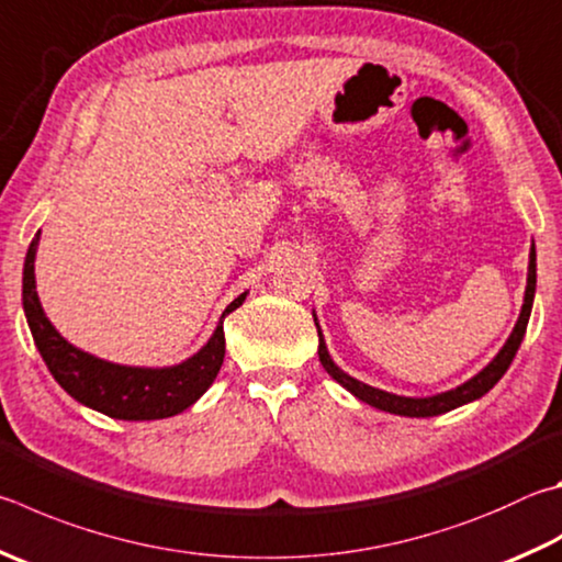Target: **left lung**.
Wrapping results in <instances>:
<instances>
[{
  "instance_id": "obj_1",
  "label": "left lung",
  "mask_w": 562,
  "mask_h": 562,
  "mask_svg": "<svg viewBox=\"0 0 562 562\" xmlns=\"http://www.w3.org/2000/svg\"><path fill=\"white\" fill-rule=\"evenodd\" d=\"M533 297H536V248H530L524 307H521V314H518V322L514 326L512 336H508L506 344L502 346V351H498L494 359L484 366L482 371H479L476 375H472V379H469V381H464L462 385L452 387V391H445V393H437V395H427V397H407V395H395V393L381 391V387H373L369 383L353 379V375L341 371L339 366L334 363L329 349H326L324 334L319 331V324H316V319H314L316 331H319V361L324 366V371L329 373L336 383L344 385L346 391L359 397V401L369 403L371 407H379V411L393 413V415H403V417H435V415L450 413V411H454V407H459V405H467V403H472V401H479V397L486 395L498 381H502V375L508 371V366H512L514 356L518 351V346H521V341H524V334H526V326H528V316H530V310H533Z\"/></svg>"
}]
</instances>
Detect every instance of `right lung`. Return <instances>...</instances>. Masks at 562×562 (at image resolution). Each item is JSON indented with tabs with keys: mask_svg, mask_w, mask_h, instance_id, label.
I'll list each match as a JSON object with an SVG mask.
<instances>
[{
	"mask_svg": "<svg viewBox=\"0 0 562 562\" xmlns=\"http://www.w3.org/2000/svg\"><path fill=\"white\" fill-rule=\"evenodd\" d=\"M36 248L38 233L26 250L24 280H22V304L32 329L34 344L46 361L48 371L64 391L76 397L80 405L98 411L115 420H165L191 407L209 391L221 371L226 356V336H223V319L246 302L248 292L238 294L221 322L213 329L211 339L201 349L175 366H125L112 363L88 353L70 344L56 331L36 292Z\"/></svg>",
	"mask_w": 562,
	"mask_h": 562,
	"instance_id": "right-lung-1",
	"label": "right lung"
}]
</instances>
